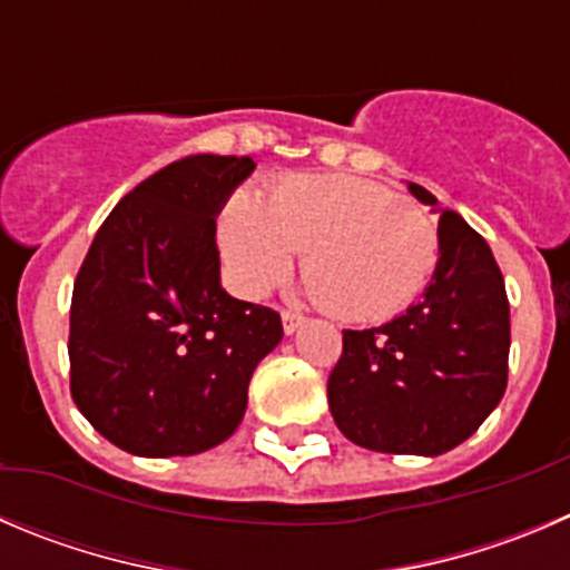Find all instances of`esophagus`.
I'll list each match as a JSON object with an SVG mask.
<instances>
[{
	"instance_id": "34e87169",
	"label": "esophagus",
	"mask_w": 570,
	"mask_h": 570,
	"mask_svg": "<svg viewBox=\"0 0 570 570\" xmlns=\"http://www.w3.org/2000/svg\"><path fill=\"white\" fill-rule=\"evenodd\" d=\"M281 323H284V334L292 336L297 328H301L303 323H306V317H301V314H292V312H284L281 314Z\"/></svg>"
}]
</instances>
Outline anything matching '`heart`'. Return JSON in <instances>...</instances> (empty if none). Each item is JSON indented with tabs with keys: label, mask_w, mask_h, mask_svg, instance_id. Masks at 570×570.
<instances>
[{
	"label": "heart",
	"mask_w": 570,
	"mask_h": 570,
	"mask_svg": "<svg viewBox=\"0 0 570 570\" xmlns=\"http://www.w3.org/2000/svg\"><path fill=\"white\" fill-rule=\"evenodd\" d=\"M219 250L236 289L264 297L303 250L308 292L342 320L406 308L440 258L438 225L390 189L347 175H292L267 200L239 191L219 219Z\"/></svg>",
	"instance_id": "b5f03b06"
}]
</instances>
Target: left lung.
Here are the masks:
<instances>
[{
    "mask_svg": "<svg viewBox=\"0 0 570 570\" xmlns=\"http://www.w3.org/2000/svg\"><path fill=\"white\" fill-rule=\"evenodd\" d=\"M440 214V258L423 301L390 323L342 331L328 379L334 423L379 454L440 456L465 443L507 390L510 303L488 242L423 186Z\"/></svg>",
    "mask_w": 570,
    "mask_h": 570,
    "instance_id": "8db88e82",
    "label": "left lung"
}]
</instances>
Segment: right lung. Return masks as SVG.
Instances as JSON below:
<instances>
[{"label":"right lung","instance_id":"obj_1","mask_svg":"<svg viewBox=\"0 0 570 570\" xmlns=\"http://www.w3.org/2000/svg\"><path fill=\"white\" fill-rule=\"evenodd\" d=\"M253 158H180L138 184L94 236L71 292V397L116 449L191 456L225 443L278 312L219 281L217 217Z\"/></svg>","mask_w":570,"mask_h":570}]
</instances>
